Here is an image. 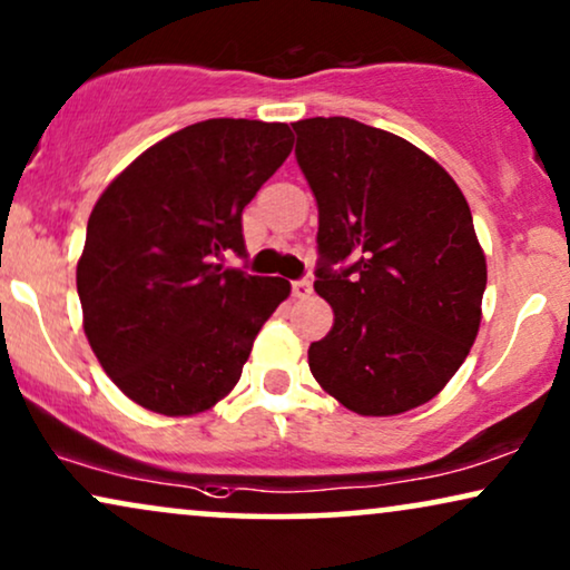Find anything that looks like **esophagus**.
Masks as SVG:
<instances>
[{
  "label": "esophagus",
  "instance_id": "1",
  "mask_svg": "<svg viewBox=\"0 0 570 570\" xmlns=\"http://www.w3.org/2000/svg\"><path fill=\"white\" fill-rule=\"evenodd\" d=\"M309 292H313V284H309L307 278L292 281V294H294V297H309Z\"/></svg>",
  "mask_w": 570,
  "mask_h": 570
}]
</instances>
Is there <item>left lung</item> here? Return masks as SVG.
I'll use <instances>...</instances> for the list:
<instances>
[{
  "mask_svg": "<svg viewBox=\"0 0 570 570\" xmlns=\"http://www.w3.org/2000/svg\"><path fill=\"white\" fill-rule=\"evenodd\" d=\"M292 128L318 202L315 292L334 307L309 371L352 413L400 415L436 397L476 342L487 257L471 207L402 136L352 118Z\"/></svg>",
  "mask_w": 570,
  "mask_h": 570,
  "instance_id": "1",
  "label": "left lung"
}]
</instances>
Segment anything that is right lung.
Wrapping results in <instances>:
<instances>
[{"instance_id":"obj_1","label":"right lung","mask_w":570,"mask_h":570,"mask_svg":"<svg viewBox=\"0 0 570 570\" xmlns=\"http://www.w3.org/2000/svg\"><path fill=\"white\" fill-rule=\"evenodd\" d=\"M286 124L213 118L141 153L102 191L76 286L83 331L115 386L160 415H197L242 376L286 278L247 257L242 210L292 153Z\"/></svg>"}]
</instances>
